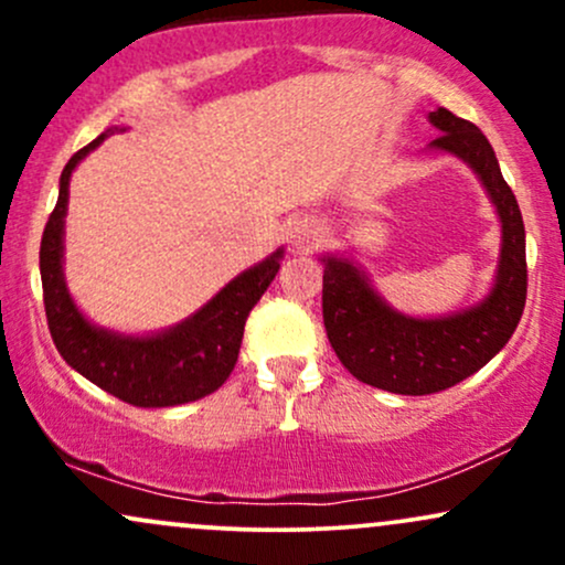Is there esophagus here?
I'll use <instances>...</instances> for the list:
<instances>
[{
	"label": "esophagus",
	"instance_id": "34e87169",
	"mask_svg": "<svg viewBox=\"0 0 565 565\" xmlns=\"http://www.w3.org/2000/svg\"><path fill=\"white\" fill-rule=\"evenodd\" d=\"M321 236H323L321 223H319V220H313V217L295 220V223H291V228H289V244L295 246L297 252L316 249V246H319V242H321Z\"/></svg>",
	"mask_w": 565,
	"mask_h": 565
}]
</instances>
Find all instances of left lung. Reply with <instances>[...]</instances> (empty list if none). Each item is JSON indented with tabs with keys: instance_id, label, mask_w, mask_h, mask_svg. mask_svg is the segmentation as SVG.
Returning <instances> with one entry per match:
<instances>
[{
	"instance_id": "obj_1",
	"label": "left lung",
	"mask_w": 565,
	"mask_h": 565,
	"mask_svg": "<svg viewBox=\"0 0 565 565\" xmlns=\"http://www.w3.org/2000/svg\"><path fill=\"white\" fill-rule=\"evenodd\" d=\"M430 151L451 153L478 174L497 206L502 246L494 284L481 302L417 319L395 310L345 255H323V327L337 359L355 380L398 395H430L468 380L508 345L526 305V231L494 148L470 121L436 108Z\"/></svg>"
}]
</instances>
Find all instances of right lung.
Listing matches in <instances>:
<instances>
[{"instance_id": "add662e5", "label": "right lung", "mask_w": 565, "mask_h": 565, "mask_svg": "<svg viewBox=\"0 0 565 565\" xmlns=\"http://www.w3.org/2000/svg\"><path fill=\"white\" fill-rule=\"evenodd\" d=\"M114 132L116 129H106L89 146L76 151L61 174V193L44 225L39 249L47 327L63 361L125 404L142 408L188 404L215 393L231 377L242 348L246 316L281 268L284 246L238 274L210 302L201 305L196 313L170 329L153 334H121L97 327L82 313L66 287L63 233L71 172Z\"/></svg>"}]
</instances>
